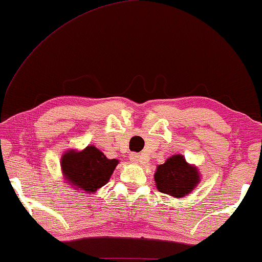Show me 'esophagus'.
I'll return each instance as SVG.
<instances>
[{
  "label": "esophagus",
  "mask_w": 262,
  "mask_h": 262,
  "mask_svg": "<svg viewBox=\"0 0 262 262\" xmlns=\"http://www.w3.org/2000/svg\"><path fill=\"white\" fill-rule=\"evenodd\" d=\"M130 160H131L134 163H138V162H141L142 157H141V155H139V154H137V152H131V154H130Z\"/></svg>",
  "instance_id": "34e87169"
}]
</instances>
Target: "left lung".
<instances>
[{"label":"left lung","mask_w":262,"mask_h":262,"mask_svg":"<svg viewBox=\"0 0 262 262\" xmlns=\"http://www.w3.org/2000/svg\"><path fill=\"white\" fill-rule=\"evenodd\" d=\"M154 177L160 192L177 198L188 194L199 182L198 170L189 166L181 155L171 156L160 164Z\"/></svg>","instance_id":"left-lung-1"}]
</instances>
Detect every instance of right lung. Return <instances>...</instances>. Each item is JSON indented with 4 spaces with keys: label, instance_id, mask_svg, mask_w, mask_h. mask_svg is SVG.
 Returning <instances> with one entry per match:
<instances>
[{
    "label": "right lung",
    "instance_id": "1",
    "mask_svg": "<svg viewBox=\"0 0 262 262\" xmlns=\"http://www.w3.org/2000/svg\"><path fill=\"white\" fill-rule=\"evenodd\" d=\"M118 160H110L96 149L89 145L82 151L66 152L62 157V170L68 181L88 194L108 182Z\"/></svg>",
    "mask_w": 262,
    "mask_h": 262
}]
</instances>
